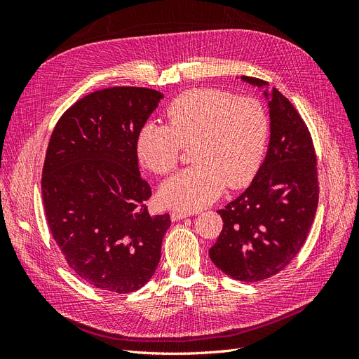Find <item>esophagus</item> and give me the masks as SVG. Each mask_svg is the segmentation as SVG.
I'll return each mask as SVG.
<instances>
[{"instance_id":"esophagus-1","label":"esophagus","mask_w":359,"mask_h":359,"mask_svg":"<svg viewBox=\"0 0 359 359\" xmlns=\"http://www.w3.org/2000/svg\"><path fill=\"white\" fill-rule=\"evenodd\" d=\"M190 215H191V212H186V211H178V210H175V211H172V212H170V219H172V222H178V220L186 219V217H190Z\"/></svg>"}]
</instances>
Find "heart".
I'll return each instance as SVG.
<instances>
[{"instance_id":"heart-1","label":"heart","mask_w":359,"mask_h":359,"mask_svg":"<svg viewBox=\"0 0 359 359\" xmlns=\"http://www.w3.org/2000/svg\"><path fill=\"white\" fill-rule=\"evenodd\" d=\"M168 126L147 123L136 137L139 161L154 173L177 166L181 147H191L193 166L160 187V201L182 211L212 203L224 186L240 189L253 180L268 139L265 107L255 97L201 88L182 93L166 109Z\"/></svg>"}]
</instances>
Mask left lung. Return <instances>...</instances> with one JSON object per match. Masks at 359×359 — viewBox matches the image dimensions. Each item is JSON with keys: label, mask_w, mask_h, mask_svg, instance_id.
I'll return each instance as SVG.
<instances>
[{"label": "left lung", "mask_w": 359, "mask_h": 359, "mask_svg": "<svg viewBox=\"0 0 359 359\" xmlns=\"http://www.w3.org/2000/svg\"><path fill=\"white\" fill-rule=\"evenodd\" d=\"M241 81L268 102L269 144L247 190L217 211L223 229L210 257L226 276L252 283L277 274L298 255L316 215L319 186L313 140L295 107L265 81Z\"/></svg>", "instance_id": "8db88e82"}]
</instances>
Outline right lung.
<instances>
[{"instance_id": "obj_1", "label": "right lung", "mask_w": 359, "mask_h": 359, "mask_svg": "<svg viewBox=\"0 0 359 359\" xmlns=\"http://www.w3.org/2000/svg\"><path fill=\"white\" fill-rule=\"evenodd\" d=\"M161 99L139 86L94 91L52 132L41 178L48 224L69 266L97 289L137 290L158 266L170 217L147 211L136 137Z\"/></svg>"}]
</instances>
